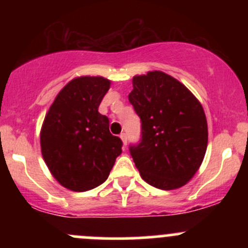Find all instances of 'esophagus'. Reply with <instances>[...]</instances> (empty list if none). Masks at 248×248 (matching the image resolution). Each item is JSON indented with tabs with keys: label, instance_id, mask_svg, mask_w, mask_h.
<instances>
[{
	"label": "esophagus",
	"instance_id": "34e87169",
	"mask_svg": "<svg viewBox=\"0 0 248 248\" xmlns=\"http://www.w3.org/2000/svg\"><path fill=\"white\" fill-rule=\"evenodd\" d=\"M120 138H121L122 142H124V146H126V145H127V136H126V133H121V134H120Z\"/></svg>",
	"mask_w": 248,
	"mask_h": 248
}]
</instances>
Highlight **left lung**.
Returning <instances> with one entry per match:
<instances>
[{"label": "left lung", "instance_id": "1", "mask_svg": "<svg viewBox=\"0 0 248 248\" xmlns=\"http://www.w3.org/2000/svg\"><path fill=\"white\" fill-rule=\"evenodd\" d=\"M128 99L141 121L139 144L129 152L144 181L159 189L186 185L207 147L201 102L184 84L161 71L133 78Z\"/></svg>", "mask_w": 248, "mask_h": 248}]
</instances>
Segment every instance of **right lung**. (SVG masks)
I'll list each match as a JSON object with an SVG mask.
<instances>
[{
  "instance_id": "obj_1",
  "label": "right lung",
  "mask_w": 248,
  "mask_h": 248,
  "mask_svg": "<svg viewBox=\"0 0 248 248\" xmlns=\"http://www.w3.org/2000/svg\"><path fill=\"white\" fill-rule=\"evenodd\" d=\"M110 87L102 77L71 80L55 98L41 131L43 158L66 188L85 192L103 184L122 152V141L109 131L98 107Z\"/></svg>"
}]
</instances>
